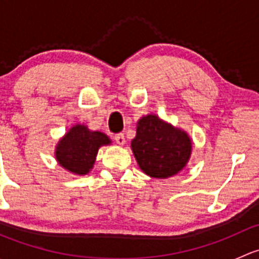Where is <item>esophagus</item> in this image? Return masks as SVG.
<instances>
[{
  "label": "esophagus",
  "mask_w": 259,
  "mask_h": 259,
  "mask_svg": "<svg viewBox=\"0 0 259 259\" xmlns=\"http://www.w3.org/2000/svg\"><path fill=\"white\" fill-rule=\"evenodd\" d=\"M114 139H115V142H116L119 145H124L125 144V137H124V134H122V133H119V134L115 135Z\"/></svg>",
  "instance_id": "1"
}]
</instances>
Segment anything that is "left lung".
I'll return each instance as SVG.
<instances>
[{
	"mask_svg": "<svg viewBox=\"0 0 259 259\" xmlns=\"http://www.w3.org/2000/svg\"><path fill=\"white\" fill-rule=\"evenodd\" d=\"M132 149L140 169L153 178H168L179 173L189 160L192 142L182 130L148 115L138 122Z\"/></svg>",
	"mask_w": 259,
	"mask_h": 259,
	"instance_id": "8db88e82",
	"label": "left lung"
}]
</instances>
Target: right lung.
<instances>
[{
	"label": "right lung",
	"mask_w": 259,
	"mask_h": 259,
	"mask_svg": "<svg viewBox=\"0 0 259 259\" xmlns=\"http://www.w3.org/2000/svg\"><path fill=\"white\" fill-rule=\"evenodd\" d=\"M110 140L100 132H90L83 125H75L56 146V159L61 166L75 174L89 173L101 145Z\"/></svg>",
	"instance_id": "1"
}]
</instances>
